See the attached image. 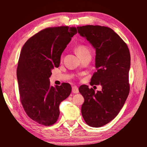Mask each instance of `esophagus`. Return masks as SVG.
I'll list each match as a JSON object with an SVG mask.
<instances>
[{
	"label": "esophagus",
	"mask_w": 147,
	"mask_h": 147,
	"mask_svg": "<svg viewBox=\"0 0 147 147\" xmlns=\"http://www.w3.org/2000/svg\"><path fill=\"white\" fill-rule=\"evenodd\" d=\"M79 92V90H78V88L77 86H74L72 87V93L73 94H78Z\"/></svg>",
	"instance_id": "esophagus-1"
}]
</instances>
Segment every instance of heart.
I'll return each mask as SVG.
<instances>
[{"instance_id":"b5f03b06","label":"heart","mask_w":147,"mask_h":147,"mask_svg":"<svg viewBox=\"0 0 147 147\" xmlns=\"http://www.w3.org/2000/svg\"><path fill=\"white\" fill-rule=\"evenodd\" d=\"M76 52L78 56H81L83 55H86V54L90 53L88 48L86 47V46L82 45H78V47H76Z\"/></svg>"}]
</instances>
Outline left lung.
Masks as SVG:
<instances>
[{"label": "left lung", "instance_id": "1", "mask_svg": "<svg viewBox=\"0 0 147 147\" xmlns=\"http://www.w3.org/2000/svg\"><path fill=\"white\" fill-rule=\"evenodd\" d=\"M77 29L96 50L97 71L90 84L102 86L101 91L97 92L87 85L79 88L84 98L82 114L88 125L101 127L118 115L129 94L130 51L123 40L109 27L86 25Z\"/></svg>", "mask_w": 147, "mask_h": 147}]
</instances>
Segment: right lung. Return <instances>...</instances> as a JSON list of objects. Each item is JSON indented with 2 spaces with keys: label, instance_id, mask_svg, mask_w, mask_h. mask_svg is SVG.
I'll list each match as a JSON object with an SVG mask.
<instances>
[{
  "label": "right lung",
  "instance_id": "obj_1",
  "mask_svg": "<svg viewBox=\"0 0 147 147\" xmlns=\"http://www.w3.org/2000/svg\"><path fill=\"white\" fill-rule=\"evenodd\" d=\"M77 33L76 27L61 26L39 31L23 45L18 62L17 76L20 98L29 118L50 126L59 116V104L69 96L70 84L50 86L51 70L58 67L61 53Z\"/></svg>",
  "mask_w": 147,
  "mask_h": 147
}]
</instances>
